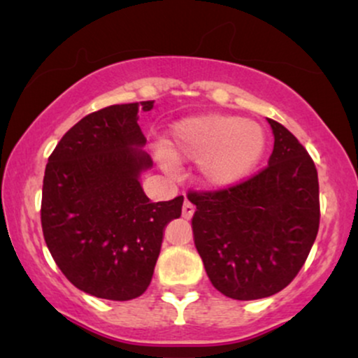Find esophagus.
<instances>
[{
	"instance_id": "obj_1",
	"label": "esophagus",
	"mask_w": 358,
	"mask_h": 358,
	"mask_svg": "<svg viewBox=\"0 0 358 358\" xmlns=\"http://www.w3.org/2000/svg\"><path fill=\"white\" fill-rule=\"evenodd\" d=\"M193 212H195V207H193V203L188 202V200H185L183 208H182V215L188 220V219H192V217H193Z\"/></svg>"
}]
</instances>
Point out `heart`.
<instances>
[{
  "label": "heart",
  "mask_w": 358,
  "mask_h": 358,
  "mask_svg": "<svg viewBox=\"0 0 358 358\" xmlns=\"http://www.w3.org/2000/svg\"><path fill=\"white\" fill-rule=\"evenodd\" d=\"M261 124L229 114H199L175 122L165 143L170 162H199V182L208 188L237 185L266 151Z\"/></svg>",
  "instance_id": "1"
}]
</instances>
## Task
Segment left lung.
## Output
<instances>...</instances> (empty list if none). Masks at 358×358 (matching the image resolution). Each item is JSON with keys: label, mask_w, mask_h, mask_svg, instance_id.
<instances>
[{"label": "left lung", "mask_w": 358, "mask_h": 358, "mask_svg": "<svg viewBox=\"0 0 358 358\" xmlns=\"http://www.w3.org/2000/svg\"><path fill=\"white\" fill-rule=\"evenodd\" d=\"M268 122L274 150L266 170L227 190L188 193L207 276L222 294L241 301L285 289L305 264L320 225L313 159L285 126Z\"/></svg>", "instance_id": "8db88e82"}]
</instances>
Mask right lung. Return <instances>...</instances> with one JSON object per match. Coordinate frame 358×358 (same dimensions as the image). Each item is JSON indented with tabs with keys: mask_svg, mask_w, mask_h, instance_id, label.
Instances as JSON below:
<instances>
[{
	"mask_svg": "<svg viewBox=\"0 0 358 358\" xmlns=\"http://www.w3.org/2000/svg\"><path fill=\"white\" fill-rule=\"evenodd\" d=\"M153 101L116 104L71 127L45 168L42 229L65 278L96 298L127 301L150 286L165 227L182 215L183 196L151 202L143 171L139 114Z\"/></svg>",
	"mask_w": 358,
	"mask_h": 358,
	"instance_id": "right-lung-1",
	"label": "right lung"
}]
</instances>
